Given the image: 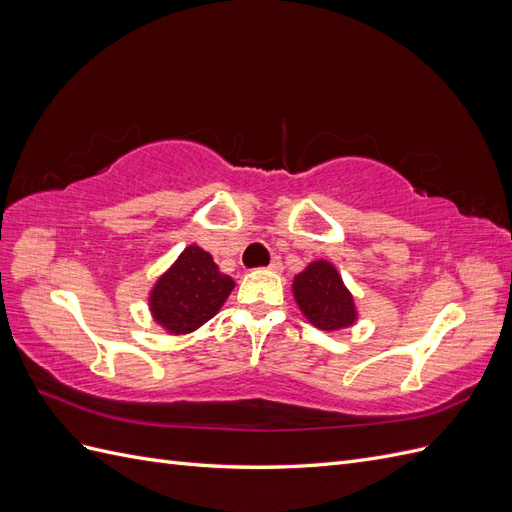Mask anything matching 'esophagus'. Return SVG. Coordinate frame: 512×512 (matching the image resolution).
Instances as JSON below:
<instances>
[{
    "label": "esophagus",
    "instance_id": "obj_1",
    "mask_svg": "<svg viewBox=\"0 0 512 512\" xmlns=\"http://www.w3.org/2000/svg\"><path fill=\"white\" fill-rule=\"evenodd\" d=\"M267 269L273 271V273H282V269H284V267H282V260H280V258H273L271 265H269Z\"/></svg>",
    "mask_w": 512,
    "mask_h": 512
}]
</instances>
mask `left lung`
I'll list each match as a JSON object with an SVG mask.
<instances>
[{"label":"left lung","mask_w":512,"mask_h":512,"mask_svg":"<svg viewBox=\"0 0 512 512\" xmlns=\"http://www.w3.org/2000/svg\"><path fill=\"white\" fill-rule=\"evenodd\" d=\"M292 297L309 324L320 331H344L359 320L352 292L329 260L318 258L294 275Z\"/></svg>","instance_id":"obj_1"}]
</instances>
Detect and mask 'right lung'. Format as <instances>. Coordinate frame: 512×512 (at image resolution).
<instances>
[{
	"mask_svg": "<svg viewBox=\"0 0 512 512\" xmlns=\"http://www.w3.org/2000/svg\"><path fill=\"white\" fill-rule=\"evenodd\" d=\"M232 288L209 252L188 245L149 290V312L168 335H188L220 312Z\"/></svg>",
	"mask_w": 512,
	"mask_h": 512,
	"instance_id": "right-lung-1",
	"label": "right lung"
}]
</instances>
